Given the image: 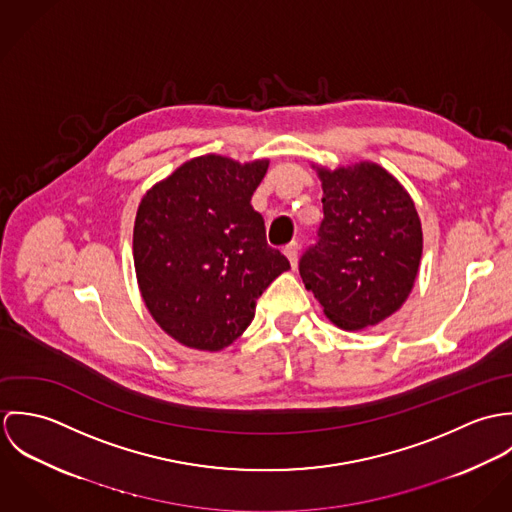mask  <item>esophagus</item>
I'll list each match as a JSON object with an SVG mask.
<instances>
[{
    "instance_id": "1",
    "label": "esophagus",
    "mask_w": 512,
    "mask_h": 512,
    "mask_svg": "<svg viewBox=\"0 0 512 512\" xmlns=\"http://www.w3.org/2000/svg\"><path fill=\"white\" fill-rule=\"evenodd\" d=\"M297 250H299L297 242H290V244L284 248V254L288 256V260H290L292 268H297Z\"/></svg>"
}]
</instances>
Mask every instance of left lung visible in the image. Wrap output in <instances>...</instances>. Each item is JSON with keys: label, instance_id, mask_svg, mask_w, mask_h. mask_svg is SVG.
Instances as JSON below:
<instances>
[{"label": "left lung", "instance_id": "1", "mask_svg": "<svg viewBox=\"0 0 512 512\" xmlns=\"http://www.w3.org/2000/svg\"><path fill=\"white\" fill-rule=\"evenodd\" d=\"M323 220L299 258V276L339 327L357 331L392 315L412 292L422 224L404 187L382 167L321 169Z\"/></svg>", "mask_w": 512, "mask_h": 512}]
</instances>
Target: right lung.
Here are the masks:
<instances>
[{
    "label": "right lung",
    "instance_id": "add662e5",
    "mask_svg": "<svg viewBox=\"0 0 512 512\" xmlns=\"http://www.w3.org/2000/svg\"><path fill=\"white\" fill-rule=\"evenodd\" d=\"M268 161H187L157 183L136 215L134 264L147 309L179 343L220 351L254 319L256 299L286 270L250 205Z\"/></svg>",
    "mask_w": 512,
    "mask_h": 512
}]
</instances>
